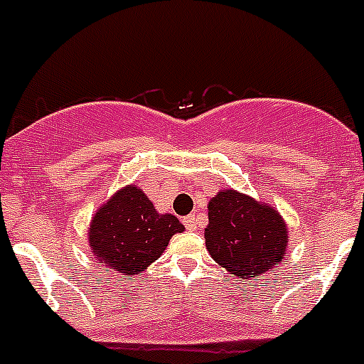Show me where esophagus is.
Listing matches in <instances>:
<instances>
[{"label":"esophagus","instance_id":"1","mask_svg":"<svg viewBox=\"0 0 364 364\" xmlns=\"http://www.w3.org/2000/svg\"><path fill=\"white\" fill-rule=\"evenodd\" d=\"M184 225L189 229V231H196V229H198V222H196V216L195 215L186 216Z\"/></svg>","mask_w":364,"mask_h":364}]
</instances>
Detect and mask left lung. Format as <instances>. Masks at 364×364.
Masks as SVG:
<instances>
[{
    "label": "left lung",
    "mask_w": 364,
    "mask_h": 364,
    "mask_svg": "<svg viewBox=\"0 0 364 364\" xmlns=\"http://www.w3.org/2000/svg\"><path fill=\"white\" fill-rule=\"evenodd\" d=\"M205 247L229 274L252 279L287 255V223L272 205L235 189H222L208 204Z\"/></svg>",
    "instance_id": "1"
}]
</instances>
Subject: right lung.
Masks as SVG:
<instances>
[{"label": "right lung", "mask_w": 364, "mask_h": 364, "mask_svg": "<svg viewBox=\"0 0 364 364\" xmlns=\"http://www.w3.org/2000/svg\"><path fill=\"white\" fill-rule=\"evenodd\" d=\"M182 231L184 225L176 216L159 215L148 196L132 184L119 189L93 215L88 242L97 263L129 278L159 259L171 236Z\"/></svg>", "instance_id": "obj_1"}]
</instances>
